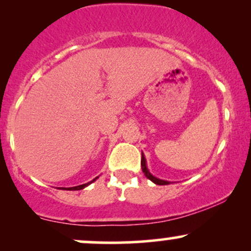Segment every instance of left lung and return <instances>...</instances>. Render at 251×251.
I'll return each mask as SVG.
<instances>
[{
    "label": "left lung",
    "mask_w": 251,
    "mask_h": 251,
    "mask_svg": "<svg viewBox=\"0 0 251 251\" xmlns=\"http://www.w3.org/2000/svg\"><path fill=\"white\" fill-rule=\"evenodd\" d=\"M142 170L144 172V175L146 176V178L148 179H150L151 181H153L154 184H157V185H168V184L171 183V181L169 180H164V179H159V178L154 177L153 175L151 174V172L149 171L148 169V165H146V159H145V155H144V153L142 152Z\"/></svg>",
    "instance_id": "1"
}]
</instances>
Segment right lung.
I'll list each match as a JSON object with an SVG mask.
<instances>
[{"label":"right lung","instance_id":"add662e5","mask_svg":"<svg viewBox=\"0 0 251 251\" xmlns=\"http://www.w3.org/2000/svg\"><path fill=\"white\" fill-rule=\"evenodd\" d=\"M98 178L99 177H96L94 178L93 180H91V181H88V183H86V184H82V185H77V186H72V188H59V189H61V190H70V191H75V190H82V189H85L86 186H88L89 184H92L93 183V181H96Z\"/></svg>","mask_w":251,"mask_h":251}]
</instances>
